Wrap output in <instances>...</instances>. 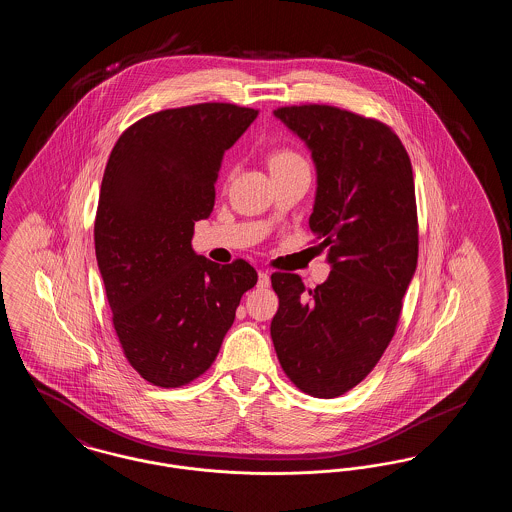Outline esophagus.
I'll return each instance as SVG.
<instances>
[{"mask_svg":"<svg viewBox=\"0 0 512 512\" xmlns=\"http://www.w3.org/2000/svg\"><path fill=\"white\" fill-rule=\"evenodd\" d=\"M259 288H268L270 286V276L265 270H259V282H257Z\"/></svg>","mask_w":512,"mask_h":512,"instance_id":"1","label":"esophagus"}]
</instances>
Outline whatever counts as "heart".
Listing matches in <instances>:
<instances>
[{
  "mask_svg": "<svg viewBox=\"0 0 512 512\" xmlns=\"http://www.w3.org/2000/svg\"><path fill=\"white\" fill-rule=\"evenodd\" d=\"M268 163H270V171H280V169H290V167L307 165L299 153H295V151L288 149V147L274 149V151L270 153V157H268Z\"/></svg>",
  "mask_w": 512,
  "mask_h": 512,
  "instance_id": "1",
  "label": "heart"
}]
</instances>
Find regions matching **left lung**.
I'll use <instances>...</instances> for the list:
<instances>
[{
    "mask_svg": "<svg viewBox=\"0 0 512 512\" xmlns=\"http://www.w3.org/2000/svg\"><path fill=\"white\" fill-rule=\"evenodd\" d=\"M274 115L317 165L309 228L332 270L315 290L292 272L270 276L280 301L270 336L293 384L332 399L365 380L401 317L418 261L413 167L399 136L376 119L318 103Z\"/></svg>",
    "mask_w": 512,
    "mask_h": 512,
    "instance_id": "1",
    "label": "left lung"
}]
</instances>
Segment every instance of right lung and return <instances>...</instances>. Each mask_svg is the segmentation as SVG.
I'll return each mask as SVG.
<instances>
[{"label": "right lung", "mask_w": 512, "mask_h": 512, "mask_svg": "<svg viewBox=\"0 0 512 512\" xmlns=\"http://www.w3.org/2000/svg\"><path fill=\"white\" fill-rule=\"evenodd\" d=\"M259 111L234 103L165 109L128 126L101 180L94 242L122 353L153 386L180 388L219 355L240 299L257 284L244 259L192 249L215 205L226 149Z\"/></svg>", "instance_id": "1"}]
</instances>
